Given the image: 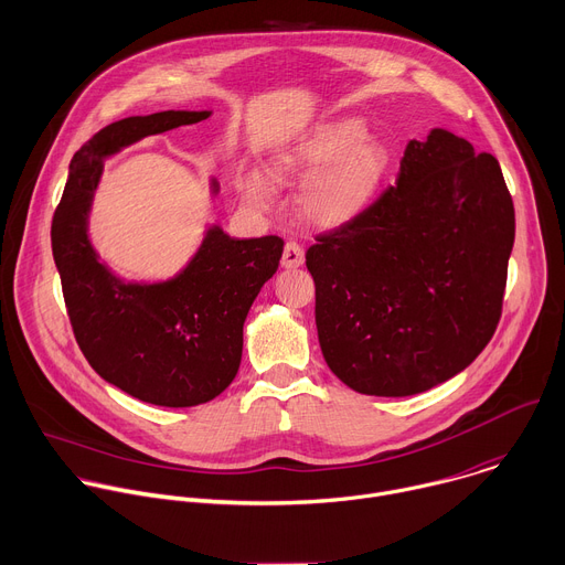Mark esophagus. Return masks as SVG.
Wrapping results in <instances>:
<instances>
[{
	"label": "esophagus",
	"instance_id": "obj_1",
	"mask_svg": "<svg viewBox=\"0 0 565 565\" xmlns=\"http://www.w3.org/2000/svg\"><path fill=\"white\" fill-rule=\"evenodd\" d=\"M303 264V248L295 242H288L284 248V257H281V266L284 268H299Z\"/></svg>",
	"mask_w": 565,
	"mask_h": 565
}]
</instances>
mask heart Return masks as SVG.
I'll return each mask as SVG.
<instances>
[{
  "mask_svg": "<svg viewBox=\"0 0 565 565\" xmlns=\"http://www.w3.org/2000/svg\"><path fill=\"white\" fill-rule=\"evenodd\" d=\"M388 168V146L367 135V124L361 117L321 121L275 150L270 159L277 181L306 179L299 211L312 226L326 231L359 220L377 198ZM244 195L259 211L275 206V188L259 170L246 174Z\"/></svg>",
  "mask_w": 565,
  "mask_h": 565,
  "instance_id": "1",
  "label": "heart"
}]
</instances>
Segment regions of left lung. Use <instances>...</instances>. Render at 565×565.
<instances>
[{"instance_id": "8db88e82", "label": "left lung", "mask_w": 565, "mask_h": 565, "mask_svg": "<svg viewBox=\"0 0 565 565\" xmlns=\"http://www.w3.org/2000/svg\"><path fill=\"white\" fill-rule=\"evenodd\" d=\"M514 206L499 161L446 130L406 146L397 185L306 253L328 367L361 395L448 382L501 317Z\"/></svg>"}]
</instances>
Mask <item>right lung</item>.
<instances>
[{
	"instance_id": "add662e5",
	"label": "right lung",
	"mask_w": 565,
	"mask_h": 565,
	"mask_svg": "<svg viewBox=\"0 0 565 565\" xmlns=\"http://www.w3.org/2000/svg\"><path fill=\"white\" fill-rule=\"evenodd\" d=\"M213 110H161L119 119L71 159L51 242L75 339L99 377L130 397L191 408L222 395L242 363L244 321L277 273L284 242L231 237L211 224L172 277L126 279L102 262L88 233L104 161L148 135L198 124ZM211 195L220 181L209 179Z\"/></svg>"
}]
</instances>
